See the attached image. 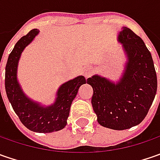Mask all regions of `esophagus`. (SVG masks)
I'll list each match as a JSON object with an SVG mask.
<instances>
[{"mask_svg": "<svg viewBox=\"0 0 160 160\" xmlns=\"http://www.w3.org/2000/svg\"><path fill=\"white\" fill-rule=\"evenodd\" d=\"M92 73H93V70H92V68L91 67H87V68H85L83 71V76L86 77V78L91 77V75H92Z\"/></svg>", "mask_w": 160, "mask_h": 160, "instance_id": "1", "label": "esophagus"}]
</instances>
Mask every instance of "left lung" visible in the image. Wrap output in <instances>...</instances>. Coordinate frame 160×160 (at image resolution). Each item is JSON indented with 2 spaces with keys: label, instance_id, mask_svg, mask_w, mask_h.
<instances>
[{
  "label": "left lung",
  "instance_id": "left-lung-1",
  "mask_svg": "<svg viewBox=\"0 0 160 160\" xmlns=\"http://www.w3.org/2000/svg\"><path fill=\"white\" fill-rule=\"evenodd\" d=\"M118 41L127 61L118 83L94 75L87 79L93 94L92 105L101 126L125 130L144 119L157 92V74L144 42L131 29L123 27Z\"/></svg>",
  "mask_w": 160,
  "mask_h": 160
}]
</instances>
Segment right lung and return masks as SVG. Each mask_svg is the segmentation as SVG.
Listing matches in <instances>:
<instances>
[{"label":"right lung","instance_id":"1","mask_svg":"<svg viewBox=\"0 0 160 160\" xmlns=\"http://www.w3.org/2000/svg\"><path fill=\"white\" fill-rule=\"evenodd\" d=\"M38 33L37 29L31 30L18 40L9 54L5 68V90L15 113L24 126L34 132H52L66 126L72 102L77 96L79 87L87 81L83 76H79L60 85L56 101L51 106L44 107L29 99L18 81V64L22 52Z\"/></svg>","mask_w":160,"mask_h":160}]
</instances>
